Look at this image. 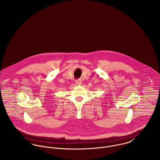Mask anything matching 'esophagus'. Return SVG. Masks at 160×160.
I'll list each match as a JSON object with an SVG mask.
<instances>
[{"label":"esophagus","instance_id":"34e87169","mask_svg":"<svg viewBox=\"0 0 160 160\" xmlns=\"http://www.w3.org/2000/svg\"><path fill=\"white\" fill-rule=\"evenodd\" d=\"M76 83L78 85H81V84H82V81H81V79L76 80Z\"/></svg>","mask_w":160,"mask_h":160}]
</instances>
